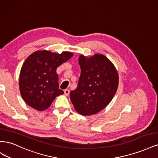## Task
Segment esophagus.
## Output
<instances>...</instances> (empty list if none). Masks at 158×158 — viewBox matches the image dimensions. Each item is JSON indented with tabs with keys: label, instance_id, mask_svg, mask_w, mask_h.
Instances as JSON below:
<instances>
[{
	"label": "esophagus",
	"instance_id": "obj_1",
	"mask_svg": "<svg viewBox=\"0 0 158 158\" xmlns=\"http://www.w3.org/2000/svg\"><path fill=\"white\" fill-rule=\"evenodd\" d=\"M64 94H65V95H66V96H68V95H69V93H70V91H69V89H64Z\"/></svg>",
	"mask_w": 158,
	"mask_h": 158
}]
</instances>
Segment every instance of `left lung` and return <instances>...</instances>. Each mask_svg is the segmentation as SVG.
Instances as JSON below:
<instances>
[{
    "mask_svg": "<svg viewBox=\"0 0 158 158\" xmlns=\"http://www.w3.org/2000/svg\"><path fill=\"white\" fill-rule=\"evenodd\" d=\"M78 60L80 76L70 98L76 111L91 115L111 102L117 92L118 76L113 63L103 55L96 54L88 59L80 55Z\"/></svg>",
    "mask_w": 158,
    "mask_h": 158,
    "instance_id": "8db88e82",
    "label": "left lung"
}]
</instances>
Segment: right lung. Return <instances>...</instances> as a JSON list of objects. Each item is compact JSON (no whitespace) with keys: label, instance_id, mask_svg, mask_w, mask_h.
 <instances>
[{"label":"right lung","instance_id":"add662e5","mask_svg":"<svg viewBox=\"0 0 158 158\" xmlns=\"http://www.w3.org/2000/svg\"><path fill=\"white\" fill-rule=\"evenodd\" d=\"M73 55L70 52L58 54L38 51L27 57L23 64L19 80L22 97L27 105L38 111H44L56 96L64 94L59 89L56 70Z\"/></svg>","mask_w":158,"mask_h":158}]
</instances>
